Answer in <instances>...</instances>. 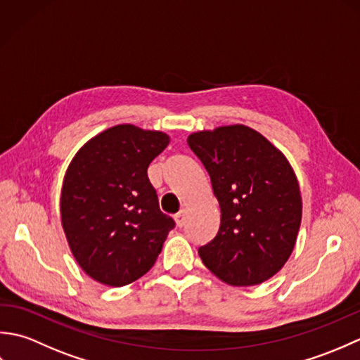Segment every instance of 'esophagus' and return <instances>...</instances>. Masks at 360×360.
Masks as SVG:
<instances>
[{"label": "esophagus", "instance_id": "obj_1", "mask_svg": "<svg viewBox=\"0 0 360 360\" xmlns=\"http://www.w3.org/2000/svg\"><path fill=\"white\" fill-rule=\"evenodd\" d=\"M174 221H176V226H178V227L184 226V223H186V210L184 209L179 210V213H176Z\"/></svg>", "mask_w": 360, "mask_h": 360}]
</instances>
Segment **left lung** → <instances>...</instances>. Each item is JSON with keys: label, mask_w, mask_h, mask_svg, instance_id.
Here are the masks:
<instances>
[{"label": "left lung", "mask_w": 360, "mask_h": 360, "mask_svg": "<svg viewBox=\"0 0 360 360\" xmlns=\"http://www.w3.org/2000/svg\"><path fill=\"white\" fill-rule=\"evenodd\" d=\"M188 147L207 170L221 209L202 263L227 285L269 280L290 257L302 223L297 176L285 155L246 125L192 133Z\"/></svg>", "instance_id": "left-lung-1"}]
</instances>
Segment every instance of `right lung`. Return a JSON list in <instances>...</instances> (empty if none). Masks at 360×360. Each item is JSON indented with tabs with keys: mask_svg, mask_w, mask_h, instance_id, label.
<instances>
[{
	"mask_svg": "<svg viewBox=\"0 0 360 360\" xmlns=\"http://www.w3.org/2000/svg\"><path fill=\"white\" fill-rule=\"evenodd\" d=\"M168 142L162 131L116 125L89 139L68 167L63 231L79 266L102 285L125 286L147 274L174 227L147 174Z\"/></svg>",
	"mask_w": 360,
	"mask_h": 360,
	"instance_id": "add662e5",
	"label": "right lung"
}]
</instances>
